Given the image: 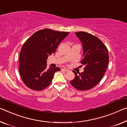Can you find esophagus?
Listing matches in <instances>:
<instances>
[{"instance_id": "34e87169", "label": "esophagus", "mask_w": 127, "mask_h": 127, "mask_svg": "<svg viewBox=\"0 0 127 127\" xmlns=\"http://www.w3.org/2000/svg\"><path fill=\"white\" fill-rule=\"evenodd\" d=\"M61 70H62V71H69V70H68L67 69H62Z\"/></svg>"}]
</instances>
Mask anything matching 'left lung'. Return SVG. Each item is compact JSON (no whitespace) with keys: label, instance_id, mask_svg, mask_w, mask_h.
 I'll list each match as a JSON object with an SVG mask.
<instances>
[{"label":"left lung","instance_id":"8db88e82","mask_svg":"<svg viewBox=\"0 0 127 127\" xmlns=\"http://www.w3.org/2000/svg\"><path fill=\"white\" fill-rule=\"evenodd\" d=\"M75 33L82 44L83 55L81 63L85 67L84 71L78 74L73 70L75 78L70 82L78 90H88L98 84L104 76L108 64V51L97 37L85 32Z\"/></svg>","mask_w":127,"mask_h":127}]
</instances>
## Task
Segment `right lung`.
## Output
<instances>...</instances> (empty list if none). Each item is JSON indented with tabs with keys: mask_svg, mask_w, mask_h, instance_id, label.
I'll list each match as a JSON object with an SVG mask.
<instances>
[{
	"mask_svg": "<svg viewBox=\"0 0 127 127\" xmlns=\"http://www.w3.org/2000/svg\"><path fill=\"white\" fill-rule=\"evenodd\" d=\"M69 34L44 29L35 32L25 42L19 57V72L28 88L40 91L50 85L54 73L61 69L49 67L47 69L46 60L55 53L58 45Z\"/></svg>",
	"mask_w": 127,
	"mask_h": 127,
	"instance_id": "add662e5",
	"label": "right lung"
}]
</instances>
